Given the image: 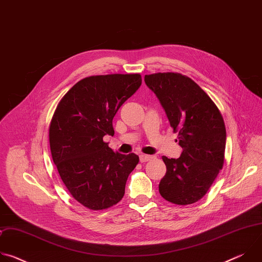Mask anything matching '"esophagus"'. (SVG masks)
Instances as JSON below:
<instances>
[{
    "label": "esophagus",
    "mask_w": 262,
    "mask_h": 262,
    "mask_svg": "<svg viewBox=\"0 0 262 262\" xmlns=\"http://www.w3.org/2000/svg\"><path fill=\"white\" fill-rule=\"evenodd\" d=\"M152 158H154V157L148 156V155H141V156H140V162H141V163H145V162H148V161L152 160Z\"/></svg>",
    "instance_id": "obj_1"
}]
</instances>
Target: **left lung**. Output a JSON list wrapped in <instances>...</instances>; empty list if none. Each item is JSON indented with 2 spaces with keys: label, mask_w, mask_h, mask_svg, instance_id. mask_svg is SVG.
Returning <instances> with one entry per match:
<instances>
[{
  "label": "left lung",
  "mask_w": 262,
  "mask_h": 262,
  "mask_svg": "<svg viewBox=\"0 0 262 262\" xmlns=\"http://www.w3.org/2000/svg\"><path fill=\"white\" fill-rule=\"evenodd\" d=\"M145 83L164 107L182 148L178 159L163 157L166 175L159 184L167 201L188 205L209 190L224 165L226 128L211 98L189 77L177 72L146 74Z\"/></svg>",
  "instance_id": "1"
}]
</instances>
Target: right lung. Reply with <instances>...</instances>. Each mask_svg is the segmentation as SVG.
I'll use <instances>...</instances> for the list:
<instances>
[{
  "mask_svg": "<svg viewBox=\"0 0 262 262\" xmlns=\"http://www.w3.org/2000/svg\"><path fill=\"white\" fill-rule=\"evenodd\" d=\"M141 84L139 73L85 78L63 96L53 115V161L69 193L89 209L117 204L139 163L135 154L114 152L103 137L114 135L115 114Z\"/></svg>",
  "mask_w": 262,
  "mask_h": 262,
  "instance_id": "obj_1",
  "label": "right lung"
}]
</instances>
